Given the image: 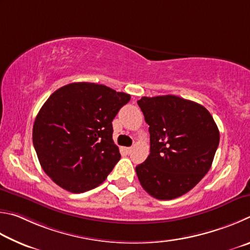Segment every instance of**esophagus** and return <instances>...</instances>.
Masks as SVG:
<instances>
[{
	"mask_svg": "<svg viewBox=\"0 0 250 250\" xmlns=\"http://www.w3.org/2000/svg\"><path fill=\"white\" fill-rule=\"evenodd\" d=\"M125 151H126V154H130V152L133 151V147H127V148H125Z\"/></svg>",
	"mask_w": 250,
	"mask_h": 250,
	"instance_id": "esophagus-1",
	"label": "esophagus"
}]
</instances>
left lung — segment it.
I'll list each match as a JSON object with an SVG mask.
<instances>
[{"label":"left lung","instance_id":"1","mask_svg":"<svg viewBox=\"0 0 250 250\" xmlns=\"http://www.w3.org/2000/svg\"><path fill=\"white\" fill-rule=\"evenodd\" d=\"M149 125L150 154L136 167L142 187L158 200L179 198L211 168L220 132L201 104L176 95L137 101Z\"/></svg>","mask_w":250,"mask_h":250}]
</instances>
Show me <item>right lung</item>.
Instances as JSON below:
<instances>
[{
    "label": "right lung",
    "mask_w": 250,
    "mask_h": 250,
    "mask_svg": "<svg viewBox=\"0 0 250 250\" xmlns=\"http://www.w3.org/2000/svg\"><path fill=\"white\" fill-rule=\"evenodd\" d=\"M130 95L106 85L74 82L52 93L38 112L33 144L56 185L83 193L103 183L121 159L112 121Z\"/></svg>",
    "instance_id": "add662e5"
}]
</instances>
